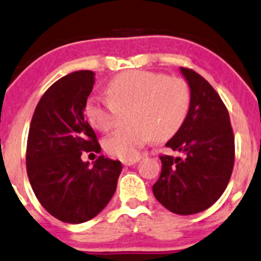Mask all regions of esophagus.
<instances>
[{
    "mask_svg": "<svg viewBox=\"0 0 261 261\" xmlns=\"http://www.w3.org/2000/svg\"><path fill=\"white\" fill-rule=\"evenodd\" d=\"M138 163V159H133V161H123V164L124 165H133Z\"/></svg>",
    "mask_w": 261,
    "mask_h": 261,
    "instance_id": "esophagus-1",
    "label": "esophagus"
}]
</instances>
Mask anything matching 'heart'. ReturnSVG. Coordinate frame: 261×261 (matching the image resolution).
Masks as SVG:
<instances>
[{
    "instance_id": "heart-1",
    "label": "heart",
    "mask_w": 261,
    "mask_h": 261,
    "mask_svg": "<svg viewBox=\"0 0 261 261\" xmlns=\"http://www.w3.org/2000/svg\"><path fill=\"white\" fill-rule=\"evenodd\" d=\"M108 98L94 96L86 103L88 122L100 132L116 127L120 113L129 111V128L103 141L106 152L123 161L138 158L152 138L164 141L180 129L188 116L190 92L186 81L147 71L123 72L107 85Z\"/></svg>"
}]
</instances>
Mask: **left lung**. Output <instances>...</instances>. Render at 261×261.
<instances>
[{
    "label": "left lung",
    "instance_id": "obj_1",
    "mask_svg": "<svg viewBox=\"0 0 261 261\" xmlns=\"http://www.w3.org/2000/svg\"><path fill=\"white\" fill-rule=\"evenodd\" d=\"M190 89L188 116L165 144L180 156L161 155L162 173L153 186L156 200L179 215L197 214L221 197L234 167V134L219 94L193 69L180 67Z\"/></svg>",
    "mask_w": 261,
    "mask_h": 261
}]
</instances>
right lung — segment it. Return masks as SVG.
I'll list each match as a JSON object with an SVG mask.
<instances>
[{
  "instance_id": "1",
  "label": "right lung",
  "mask_w": 261,
  "mask_h": 261,
  "mask_svg": "<svg viewBox=\"0 0 261 261\" xmlns=\"http://www.w3.org/2000/svg\"><path fill=\"white\" fill-rule=\"evenodd\" d=\"M94 85L92 71H77L44 92L35 109L27 139V174L41 205L58 220L81 224L99 214L117 188L122 164L82 152H100L85 107Z\"/></svg>"
}]
</instances>
